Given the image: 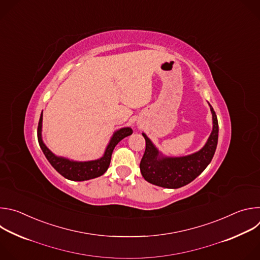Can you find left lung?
I'll use <instances>...</instances> for the list:
<instances>
[{
  "label": "left lung",
  "mask_w": 260,
  "mask_h": 260,
  "mask_svg": "<svg viewBox=\"0 0 260 260\" xmlns=\"http://www.w3.org/2000/svg\"><path fill=\"white\" fill-rule=\"evenodd\" d=\"M209 106L213 128L204 147L194 153L185 156H166L147 135L142 133L146 141V149L140 162V170L147 182L164 188H180L193 181L209 166L216 151L219 132L216 113L210 104Z\"/></svg>",
  "instance_id": "1"
}]
</instances>
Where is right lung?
I'll use <instances>...</instances> for the list:
<instances>
[{
  "label": "right lung",
  "mask_w": 260,
  "mask_h": 260,
  "mask_svg": "<svg viewBox=\"0 0 260 260\" xmlns=\"http://www.w3.org/2000/svg\"><path fill=\"white\" fill-rule=\"evenodd\" d=\"M42 121H43V111L40 116L38 124V141L41 149L46 156L50 165L66 179L72 181H85L90 180L96 177H100L105 174L108 170L111 161V156L114 150L115 146L125 137L133 134L131 127H122L114 132L113 136L111 137L109 144L106 147L104 155L101 158L88 161H76L69 159L62 156H57L51 152L42 140Z\"/></svg>",
  "instance_id": "add662e5"
}]
</instances>
